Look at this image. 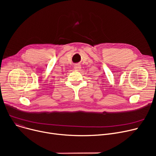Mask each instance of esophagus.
Here are the masks:
<instances>
[{
  "label": "esophagus",
  "mask_w": 156,
  "mask_h": 156,
  "mask_svg": "<svg viewBox=\"0 0 156 156\" xmlns=\"http://www.w3.org/2000/svg\"><path fill=\"white\" fill-rule=\"evenodd\" d=\"M75 71H80L81 69V66L80 64H76L75 65Z\"/></svg>",
  "instance_id": "obj_1"
}]
</instances>
